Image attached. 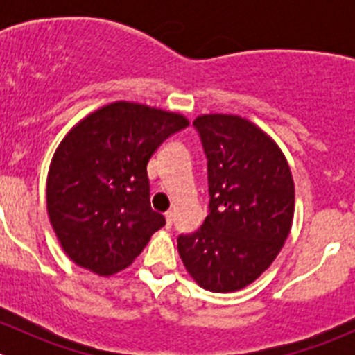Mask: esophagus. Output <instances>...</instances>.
Masks as SVG:
<instances>
[{
  "label": "esophagus",
  "instance_id": "obj_1",
  "mask_svg": "<svg viewBox=\"0 0 355 355\" xmlns=\"http://www.w3.org/2000/svg\"><path fill=\"white\" fill-rule=\"evenodd\" d=\"M164 218H166V227H171L173 225V211H166Z\"/></svg>",
  "mask_w": 355,
  "mask_h": 355
}]
</instances>
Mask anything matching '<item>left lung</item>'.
I'll return each mask as SVG.
<instances>
[{
    "mask_svg": "<svg viewBox=\"0 0 355 355\" xmlns=\"http://www.w3.org/2000/svg\"><path fill=\"white\" fill-rule=\"evenodd\" d=\"M194 128L207 159V216L180 234L191 277L211 292H234L268 270L293 218L292 173L280 148L241 116L204 114Z\"/></svg>",
    "mask_w": 355,
    "mask_h": 355,
    "instance_id": "1",
    "label": "left lung"
}]
</instances>
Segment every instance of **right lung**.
Masks as SVG:
<instances>
[{"label":"right lung","mask_w":355,"mask_h":355,"mask_svg":"<svg viewBox=\"0 0 355 355\" xmlns=\"http://www.w3.org/2000/svg\"><path fill=\"white\" fill-rule=\"evenodd\" d=\"M185 127L182 114L120 101L89 114L63 139L46 198L53 228L78 266L116 273L164 227L149 200L148 163Z\"/></svg>","instance_id":"obj_1"}]
</instances>
